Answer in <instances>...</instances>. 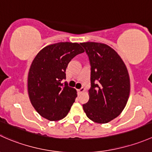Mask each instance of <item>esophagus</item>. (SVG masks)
Returning a JSON list of instances; mask_svg holds the SVG:
<instances>
[{"label":"esophagus","mask_w":152,"mask_h":152,"mask_svg":"<svg viewBox=\"0 0 152 152\" xmlns=\"http://www.w3.org/2000/svg\"><path fill=\"white\" fill-rule=\"evenodd\" d=\"M84 91H85V89H84L83 88H81L80 89H78V90H77L78 94H81L84 93Z\"/></svg>","instance_id":"1"}]
</instances>
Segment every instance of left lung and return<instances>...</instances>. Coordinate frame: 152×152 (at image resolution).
Instances as JSON below:
<instances>
[{"mask_svg": "<svg viewBox=\"0 0 152 152\" xmlns=\"http://www.w3.org/2000/svg\"><path fill=\"white\" fill-rule=\"evenodd\" d=\"M91 64L89 100L83 105L91 121L106 124L121 113L129 96L130 81L128 70L119 55L104 43H80Z\"/></svg>", "mask_w": 152, "mask_h": 152, "instance_id": "obj_1", "label": "left lung"}]
</instances>
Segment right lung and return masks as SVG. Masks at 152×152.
<instances>
[{
  "label": "right lung",
  "mask_w": 152,
  "mask_h": 152,
  "mask_svg": "<svg viewBox=\"0 0 152 152\" xmlns=\"http://www.w3.org/2000/svg\"><path fill=\"white\" fill-rule=\"evenodd\" d=\"M83 52L76 42H58L45 47L33 60L28 92L33 107L43 118L56 121L68 114L77 95L76 89L61 81L70 61Z\"/></svg>",
  "instance_id": "1"
}]
</instances>
